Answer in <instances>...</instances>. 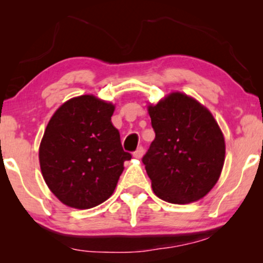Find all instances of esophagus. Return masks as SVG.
<instances>
[{
    "label": "esophagus",
    "instance_id": "34e87169",
    "mask_svg": "<svg viewBox=\"0 0 263 263\" xmlns=\"http://www.w3.org/2000/svg\"><path fill=\"white\" fill-rule=\"evenodd\" d=\"M143 153H145V149H143V147L140 146V147H138V149L135 151L133 156H134V158H136V159H141L142 156H143Z\"/></svg>",
    "mask_w": 263,
    "mask_h": 263
}]
</instances>
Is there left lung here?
Returning a JSON list of instances; mask_svg holds the SVG:
<instances>
[{"instance_id":"8db88e82","label":"left lung","mask_w":263,"mask_h":263,"mask_svg":"<svg viewBox=\"0 0 263 263\" xmlns=\"http://www.w3.org/2000/svg\"><path fill=\"white\" fill-rule=\"evenodd\" d=\"M156 139L142 158L154 194L170 203L202 199L220 177L225 140L213 115L174 92L148 106Z\"/></svg>"}]
</instances>
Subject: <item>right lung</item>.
Returning <instances> with one entry per match:
<instances>
[{"mask_svg":"<svg viewBox=\"0 0 263 263\" xmlns=\"http://www.w3.org/2000/svg\"><path fill=\"white\" fill-rule=\"evenodd\" d=\"M115 105L92 95L62 104L46 125L39 163L49 189L67 206L87 210L112 195L125 160Z\"/></svg>","mask_w":263,"mask_h":263,"instance_id":"obj_1","label":"right lung"}]
</instances>
